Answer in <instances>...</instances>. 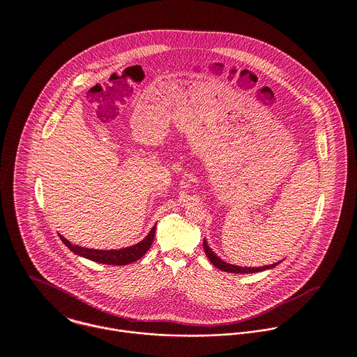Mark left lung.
Here are the masks:
<instances>
[{
    "label": "left lung",
    "instance_id": "8db88e82",
    "mask_svg": "<svg viewBox=\"0 0 357 357\" xmlns=\"http://www.w3.org/2000/svg\"><path fill=\"white\" fill-rule=\"evenodd\" d=\"M204 250H205V253H206V256H208V259H209V261L216 267V268H219V270H222V271H226V273H234V274H252V273H259V271H264V270H268V268H273V267H275L277 264L279 263H275V264H271V266H264V267H239V266H233V264H229V263H226V261H223L222 259H219L213 252H212V249L208 246V243H206V241L204 239Z\"/></svg>",
    "mask_w": 357,
    "mask_h": 357
}]
</instances>
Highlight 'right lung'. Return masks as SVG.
Instances as JSON below:
<instances>
[{
	"label": "right lung",
	"mask_w": 357,
	"mask_h": 357,
	"mask_svg": "<svg viewBox=\"0 0 357 357\" xmlns=\"http://www.w3.org/2000/svg\"><path fill=\"white\" fill-rule=\"evenodd\" d=\"M155 233H156V226H153L151 233L139 243L132 245L130 248L119 249V250H96V249L80 248L77 245H73L68 239H66L63 236H60V238L74 253L83 256V257L91 260V261H97V263H102V264H111V266H126L128 263L137 261L138 259H141L149 250V248L153 242V238H155Z\"/></svg>",
	"instance_id": "1"
}]
</instances>
